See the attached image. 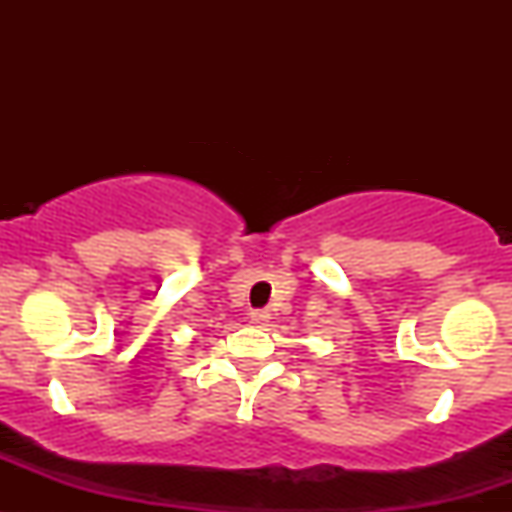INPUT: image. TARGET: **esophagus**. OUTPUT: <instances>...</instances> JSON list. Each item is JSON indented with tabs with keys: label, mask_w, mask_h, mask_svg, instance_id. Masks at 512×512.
Returning <instances> with one entry per match:
<instances>
[{
	"label": "esophagus",
	"mask_w": 512,
	"mask_h": 512,
	"mask_svg": "<svg viewBox=\"0 0 512 512\" xmlns=\"http://www.w3.org/2000/svg\"><path fill=\"white\" fill-rule=\"evenodd\" d=\"M250 320L255 322V325H267V322H269V313H267V310H264V308H255V310H252V313H250Z\"/></svg>",
	"instance_id": "1"
}]
</instances>
